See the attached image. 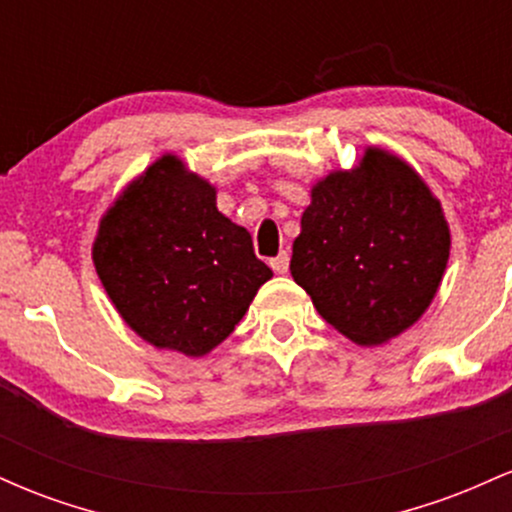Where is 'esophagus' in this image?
<instances>
[{
    "mask_svg": "<svg viewBox=\"0 0 512 512\" xmlns=\"http://www.w3.org/2000/svg\"><path fill=\"white\" fill-rule=\"evenodd\" d=\"M289 262H291L289 252H279V255H276L269 264H272V269L276 274H286V272H289Z\"/></svg>",
    "mask_w": 512,
    "mask_h": 512,
    "instance_id": "esophagus-1",
    "label": "esophagus"
}]
</instances>
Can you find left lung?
Segmentation results:
<instances>
[{
    "mask_svg": "<svg viewBox=\"0 0 512 512\" xmlns=\"http://www.w3.org/2000/svg\"><path fill=\"white\" fill-rule=\"evenodd\" d=\"M310 197L293 240V281L351 342L402 334L431 305L450 257L438 199L383 149H368L354 170H334Z\"/></svg>",
    "mask_w": 512,
    "mask_h": 512,
    "instance_id": "obj_1",
    "label": "left lung"
}]
</instances>
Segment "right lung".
<instances>
[{
	"label": "right lung",
	"instance_id": "1",
	"mask_svg": "<svg viewBox=\"0 0 512 512\" xmlns=\"http://www.w3.org/2000/svg\"><path fill=\"white\" fill-rule=\"evenodd\" d=\"M93 264L122 320L185 356L219 346L272 279L250 233L216 209L214 187L170 154L103 216Z\"/></svg>",
	"mask_w": 512,
	"mask_h": 512
}]
</instances>
